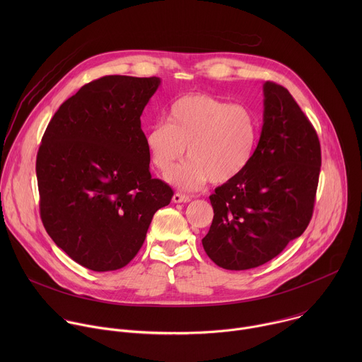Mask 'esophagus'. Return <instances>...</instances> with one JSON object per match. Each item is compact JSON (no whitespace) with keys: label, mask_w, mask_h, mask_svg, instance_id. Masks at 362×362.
<instances>
[{"label":"esophagus","mask_w":362,"mask_h":362,"mask_svg":"<svg viewBox=\"0 0 362 362\" xmlns=\"http://www.w3.org/2000/svg\"><path fill=\"white\" fill-rule=\"evenodd\" d=\"M172 200H173L175 203H187V202H190V200H192V197H190V196H187V194L175 193V194H173V197H172Z\"/></svg>","instance_id":"1"}]
</instances>
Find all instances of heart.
I'll return each instance as SVG.
<instances>
[{"label": "heart", "instance_id": "1", "mask_svg": "<svg viewBox=\"0 0 362 362\" xmlns=\"http://www.w3.org/2000/svg\"><path fill=\"white\" fill-rule=\"evenodd\" d=\"M257 140L259 122L249 107L206 93L177 98L168 123H154L144 136L150 162L163 176L175 172L187 147L190 160L170 177L182 189L233 180L252 162Z\"/></svg>", "mask_w": 362, "mask_h": 362}]
</instances>
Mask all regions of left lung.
<instances>
[{"label":"left lung","instance_id":"obj_1","mask_svg":"<svg viewBox=\"0 0 362 362\" xmlns=\"http://www.w3.org/2000/svg\"><path fill=\"white\" fill-rule=\"evenodd\" d=\"M264 126L249 166L209 196L214 221L202 245L229 271L261 267L313 218L321 170L318 134L291 93L264 84Z\"/></svg>","mask_w":362,"mask_h":362}]
</instances>
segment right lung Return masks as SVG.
I'll use <instances>...</instances> for the list:
<instances>
[{
  "label": "right lung",
  "mask_w": 362,
  "mask_h": 362,
  "mask_svg": "<svg viewBox=\"0 0 362 362\" xmlns=\"http://www.w3.org/2000/svg\"><path fill=\"white\" fill-rule=\"evenodd\" d=\"M159 77L105 76L49 120L37 153L42 225L73 261L107 272L140 250L172 187L150 175L140 116Z\"/></svg>",
  "instance_id": "right-lung-1"
}]
</instances>
